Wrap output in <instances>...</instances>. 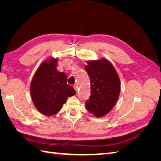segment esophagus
Instances as JSON below:
<instances>
[{"mask_svg": "<svg viewBox=\"0 0 161 161\" xmlns=\"http://www.w3.org/2000/svg\"><path fill=\"white\" fill-rule=\"evenodd\" d=\"M73 87H74V89H75V91H78V85H76V84H75V85H74V86H73Z\"/></svg>", "mask_w": 161, "mask_h": 161, "instance_id": "34e87169", "label": "esophagus"}]
</instances>
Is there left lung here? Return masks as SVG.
Wrapping results in <instances>:
<instances>
[{
	"label": "left lung",
	"mask_w": 161,
	"mask_h": 161,
	"mask_svg": "<svg viewBox=\"0 0 161 161\" xmlns=\"http://www.w3.org/2000/svg\"><path fill=\"white\" fill-rule=\"evenodd\" d=\"M85 66L91 80V95L86 109L97 118L109 114L118 101L121 83L118 72L105 58L87 61Z\"/></svg>",
	"instance_id": "obj_1"
}]
</instances>
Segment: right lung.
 I'll use <instances>...</instances> for the list:
<instances>
[{
  "label": "right lung",
  "mask_w": 161,
  "mask_h": 161,
  "mask_svg": "<svg viewBox=\"0 0 161 161\" xmlns=\"http://www.w3.org/2000/svg\"><path fill=\"white\" fill-rule=\"evenodd\" d=\"M58 58L45 60L37 68L33 75L30 93L36 108L46 116L59 112L69 97L76 91L67 84L65 73L58 71Z\"/></svg>",
  "instance_id": "add662e5"
}]
</instances>
